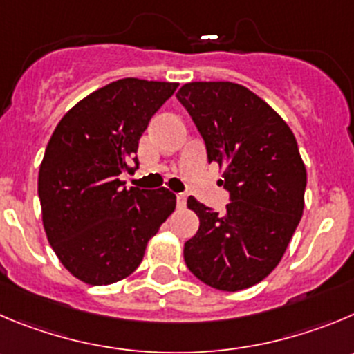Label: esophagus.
Masks as SVG:
<instances>
[{"label":"esophagus","mask_w":354,"mask_h":354,"mask_svg":"<svg viewBox=\"0 0 354 354\" xmlns=\"http://www.w3.org/2000/svg\"><path fill=\"white\" fill-rule=\"evenodd\" d=\"M176 206L180 207V209H181V207L187 206V196H185V194H178V196H176Z\"/></svg>","instance_id":"obj_1"}]
</instances>
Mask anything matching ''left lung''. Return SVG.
I'll return each instance as SVG.
<instances>
[{
    "mask_svg": "<svg viewBox=\"0 0 354 354\" xmlns=\"http://www.w3.org/2000/svg\"><path fill=\"white\" fill-rule=\"evenodd\" d=\"M176 97L230 192L223 214L188 197L199 230L185 243V263L211 288H250L281 262L302 218L307 173L297 140L263 99L239 84L190 82Z\"/></svg>",
    "mask_w": 354,
    "mask_h": 354,
    "instance_id": "left-lung-1",
    "label": "left lung"
}]
</instances>
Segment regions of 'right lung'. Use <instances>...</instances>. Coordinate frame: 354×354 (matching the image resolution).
Returning <instances> with one entry per match:
<instances>
[{
  "label": "right lung",
  "instance_id": "obj_1",
  "mask_svg": "<svg viewBox=\"0 0 354 354\" xmlns=\"http://www.w3.org/2000/svg\"><path fill=\"white\" fill-rule=\"evenodd\" d=\"M178 84L122 78L78 101L55 127L38 173L45 234L62 266L92 286L117 283L176 207L167 188H124L138 145Z\"/></svg>",
  "mask_w": 354,
  "mask_h": 354
}]
</instances>
